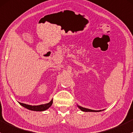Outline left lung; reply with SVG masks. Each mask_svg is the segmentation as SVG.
Returning <instances> with one entry per match:
<instances>
[{
    "instance_id": "obj_1",
    "label": "left lung",
    "mask_w": 133,
    "mask_h": 133,
    "mask_svg": "<svg viewBox=\"0 0 133 133\" xmlns=\"http://www.w3.org/2000/svg\"><path fill=\"white\" fill-rule=\"evenodd\" d=\"M78 108L82 111H84V112H100L102 111H104V109H102V110H93V109H88V108H85L81 107V106H79V105H77Z\"/></svg>"
}]
</instances>
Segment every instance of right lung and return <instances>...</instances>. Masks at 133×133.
<instances>
[{"label": "right lung", "mask_w": 133, "mask_h": 133, "mask_svg": "<svg viewBox=\"0 0 133 133\" xmlns=\"http://www.w3.org/2000/svg\"><path fill=\"white\" fill-rule=\"evenodd\" d=\"M21 106H22L23 107L27 108V109H29L31 111H45L46 109H49L50 106H52L53 103V98L49 102V103L45 104H41V105H38V106H32V105H29L26 104L21 103V102H19Z\"/></svg>", "instance_id": "add662e5"}]
</instances>
